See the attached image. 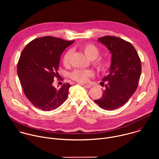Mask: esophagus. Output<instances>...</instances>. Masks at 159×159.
I'll return each mask as SVG.
<instances>
[{
  "label": "esophagus",
  "mask_w": 159,
  "mask_h": 159,
  "mask_svg": "<svg viewBox=\"0 0 159 159\" xmlns=\"http://www.w3.org/2000/svg\"><path fill=\"white\" fill-rule=\"evenodd\" d=\"M80 84L81 85H82V86L86 87V88H90V87H92L91 85H89V84Z\"/></svg>",
  "instance_id": "obj_1"
}]
</instances>
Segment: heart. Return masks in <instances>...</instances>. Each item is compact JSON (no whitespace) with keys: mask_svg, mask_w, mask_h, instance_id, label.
I'll use <instances>...</instances> for the list:
<instances>
[{"mask_svg":"<svg viewBox=\"0 0 159 159\" xmlns=\"http://www.w3.org/2000/svg\"><path fill=\"white\" fill-rule=\"evenodd\" d=\"M80 49L85 55L90 60H92V64L96 69L101 72H106L109 67L110 62L108 58L103 57H98L99 55V50L93 43H85L80 47ZM72 51L70 49L67 50L63 55L61 61L63 65L67 66L70 63ZM94 72L93 70H75L70 74V77L79 82L85 83L89 80V78L93 77Z\"/></svg>","mask_w":159,"mask_h":159,"instance_id":"1","label":"heart"}]
</instances>
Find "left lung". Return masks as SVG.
I'll return each mask as SVG.
<instances>
[{
    "instance_id": "8db88e82",
    "label": "left lung",
    "mask_w": 159,
    "mask_h": 159,
    "mask_svg": "<svg viewBox=\"0 0 159 159\" xmlns=\"http://www.w3.org/2000/svg\"><path fill=\"white\" fill-rule=\"evenodd\" d=\"M112 54L109 74L102 97L94 102L105 110H113L125 104L138 87L141 75V60L131 43L114 36L98 39ZM104 84V82H103Z\"/></svg>"
}]
</instances>
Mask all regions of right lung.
<instances>
[{
	"label": "right lung",
	"instance_id": "add662e5",
	"mask_svg": "<svg viewBox=\"0 0 159 159\" xmlns=\"http://www.w3.org/2000/svg\"><path fill=\"white\" fill-rule=\"evenodd\" d=\"M74 41L44 36L30 42L17 63V74L26 97L33 105L45 111L54 110L66 99L71 85L57 89L52 84L58 77L60 56Z\"/></svg>",
	"mask_w": 159,
	"mask_h": 159
}]
</instances>
